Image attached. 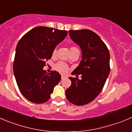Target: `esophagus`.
Returning <instances> with one entry per match:
<instances>
[{"label": "esophagus", "mask_w": 132, "mask_h": 132, "mask_svg": "<svg viewBox=\"0 0 132 132\" xmlns=\"http://www.w3.org/2000/svg\"><path fill=\"white\" fill-rule=\"evenodd\" d=\"M65 78H66V76H64V75H62V76H61V79H65Z\"/></svg>", "instance_id": "34e87169"}]
</instances>
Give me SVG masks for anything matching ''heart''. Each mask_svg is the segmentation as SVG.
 I'll return each instance as SVG.
<instances>
[{"label":"heart","instance_id":"1","mask_svg":"<svg viewBox=\"0 0 132 132\" xmlns=\"http://www.w3.org/2000/svg\"><path fill=\"white\" fill-rule=\"evenodd\" d=\"M72 48H75V47H71V49H72ZM56 53H57V50H56V49H55L53 51V53H52L53 56L55 55ZM55 69L57 70V71H59L61 73H66L68 71V69L67 65L62 62H58V63L55 65Z\"/></svg>","mask_w":132,"mask_h":132}]
</instances>
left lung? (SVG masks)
<instances>
[{
  "mask_svg": "<svg viewBox=\"0 0 132 132\" xmlns=\"http://www.w3.org/2000/svg\"><path fill=\"white\" fill-rule=\"evenodd\" d=\"M71 40L79 46L82 60L70 77V88L66 90L69 102L82 106L93 101L101 93L110 73V52L100 37L89 29L70 30Z\"/></svg>",
  "mask_w": 132,
  "mask_h": 132,
  "instance_id": "left-lung-1",
  "label": "left lung"
}]
</instances>
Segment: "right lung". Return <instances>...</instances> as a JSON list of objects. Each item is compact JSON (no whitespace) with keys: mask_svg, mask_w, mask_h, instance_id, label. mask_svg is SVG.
Segmentation results:
<instances>
[{"mask_svg":"<svg viewBox=\"0 0 132 132\" xmlns=\"http://www.w3.org/2000/svg\"><path fill=\"white\" fill-rule=\"evenodd\" d=\"M68 31L45 26L33 28L20 39L16 47L13 71L22 94L36 104L48 101L61 76L57 71L48 74L43 67Z\"/></svg>","mask_w":132,"mask_h":132,"instance_id":"1","label":"right lung"}]
</instances>
